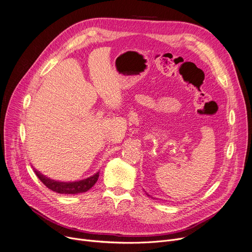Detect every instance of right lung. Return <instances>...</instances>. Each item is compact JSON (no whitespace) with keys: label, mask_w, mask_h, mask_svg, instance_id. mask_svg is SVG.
Segmentation results:
<instances>
[{"label":"right lung","mask_w":252,"mask_h":252,"mask_svg":"<svg viewBox=\"0 0 252 252\" xmlns=\"http://www.w3.org/2000/svg\"><path fill=\"white\" fill-rule=\"evenodd\" d=\"M34 172L39 178V180L49 189L61 194H77V193H83V192H86L95 184V182L98 179V173H99L97 172L94 176L90 177V178L77 181V182H58L55 180H51L50 178H47V177H44L37 171H34Z\"/></svg>","instance_id":"right-lung-1"}]
</instances>
